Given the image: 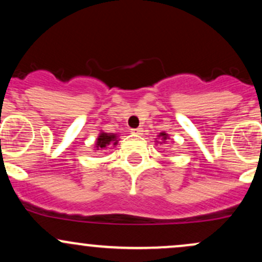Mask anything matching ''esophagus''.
<instances>
[{"mask_svg":"<svg viewBox=\"0 0 262 262\" xmlns=\"http://www.w3.org/2000/svg\"><path fill=\"white\" fill-rule=\"evenodd\" d=\"M141 132H143V128L132 129V133H133V134H141Z\"/></svg>","mask_w":262,"mask_h":262,"instance_id":"esophagus-1","label":"esophagus"}]
</instances>
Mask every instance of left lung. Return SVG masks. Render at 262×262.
I'll return each mask as SVG.
<instances>
[{"instance_id":"1","label":"left lung","mask_w":262,"mask_h":262,"mask_svg":"<svg viewBox=\"0 0 262 262\" xmlns=\"http://www.w3.org/2000/svg\"><path fill=\"white\" fill-rule=\"evenodd\" d=\"M159 137H161L164 140L167 139V134L166 133H160V135H159Z\"/></svg>"}]
</instances>
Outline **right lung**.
<instances>
[{"mask_svg":"<svg viewBox=\"0 0 262 262\" xmlns=\"http://www.w3.org/2000/svg\"><path fill=\"white\" fill-rule=\"evenodd\" d=\"M117 141L118 140H117L116 134L101 133L100 137L97 138V143H96V145H97V149H103L112 143H113V145H116Z\"/></svg>","mask_w":262,"mask_h":262,"instance_id":"add662e5","label":"right lung"}]
</instances>
